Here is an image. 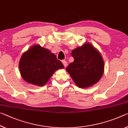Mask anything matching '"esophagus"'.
Masks as SVG:
<instances>
[{"label": "esophagus", "instance_id": "obj_1", "mask_svg": "<svg viewBox=\"0 0 128 128\" xmlns=\"http://www.w3.org/2000/svg\"><path fill=\"white\" fill-rule=\"evenodd\" d=\"M62 64H63V65H64V67H66V66H67V65H68L67 62H66V60H62Z\"/></svg>", "mask_w": 128, "mask_h": 128}]
</instances>
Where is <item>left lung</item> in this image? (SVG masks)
<instances>
[{"label": "left lung", "mask_w": 128, "mask_h": 128, "mask_svg": "<svg viewBox=\"0 0 128 128\" xmlns=\"http://www.w3.org/2000/svg\"><path fill=\"white\" fill-rule=\"evenodd\" d=\"M74 61L66 70L80 88H87L98 82L104 73V61L91 44L86 43L72 51Z\"/></svg>", "instance_id": "left-lung-1"}]
</instances>
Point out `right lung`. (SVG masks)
Instances as JSON below:
<instances>
[{"label":"right lung","mask_w":128,"mask_h":128,"mask_svg":"<svg viewBox=\"0 0 128 128\" xmlns=\"http://www.w3.org/2000/svg\"><path fill=\"white\" fill-rule=\"evenodd\" d=\"M64 68L61 61L49 50L36 45L23 54L19 62L20 74L26 82L38 86L45 85L54 73Z\"/></svg>","instance_id":"obj_1"}]
</instances>
